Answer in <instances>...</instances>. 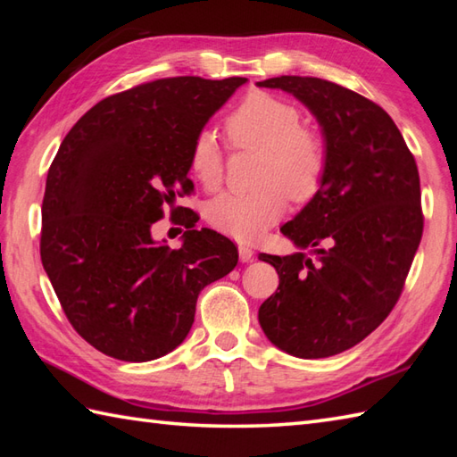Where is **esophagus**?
<instances>
[{"label": "esophagus", "instance_id": "esophagus-1", "mask_svg": "<svg viewBox=\"0 0 457 457\" xmlns=\"http://www.w3.org/2000/svg\"><path fill=\"white\" fill-rule=\"evenodd\" d=\"M237 249H239V261H241V263H251V261H253V257H255V251L251 249L249 245L241 244Z\"/></svg>", "mask_w": 457, "mask_h": 457}]
</instances>
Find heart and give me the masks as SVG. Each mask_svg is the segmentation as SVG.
Segmentation results:
<instances>
[{
	"label": "heart",
	"mask_w": 457,
	"mask_h": 457,
	"mask_svg": "<svg viewBox=\"0 0 457 457\" xmlns=\"http://www.w3.org/2000/svg\"><path fill=\"white\" fill-rule=\"evenodd\" d=\"M226 133L236 149L261 153V161L255 192L220 194L206 204V220L220 234L239 241L255 239L283 216L287 196L304 204L322 188L326 145L303 125L295 104L269 92H251L228 115ZM188 167L206 190L220 187L223 154L212 131L194 137Z\"/></svg>",
	"instance_id": "b5f03b06"
}]
</instances>
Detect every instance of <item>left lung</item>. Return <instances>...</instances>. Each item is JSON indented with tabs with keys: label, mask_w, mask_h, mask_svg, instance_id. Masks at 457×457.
<instances>
[{
	"label": "left lung",
	"mask_w": 457,
	"mask_h": 457,
	"mask_svg": "<svg viewBox=\"0 0 457 457\" xmlns=\"http://www.w3.org/2000/svg\"><path fill=\"white\" fill-rule=\"evenodd\" d=\"M257 86L304 104L328 154L322 188L280 228L296 253H259L278 275L259 324L270 344L295 357L342 353L371 334L401 296L424 226L419 169L391 115L363 96L310 76Z\"/></svg>",
	"instance_id": "8db88e82"
}]
</instances>
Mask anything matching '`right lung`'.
Masks as SVG:
<instances>
[{
	"instance_id": "add662e5",
	"label": "right lung",
	"mask_w": 457,
	"mask_h": 457,
	"mask_svg": "<svg viewBox=\"0 0 457 457\" xmlns=\"http://www.w3.org/2000/svg\"><path fill=\"white\" fill-rule=\"evenodd\" d=\"M247 79L177 76L110 96L68 131L46 174L41 261L68 322L98 352L151 361L188 336L200 290L237 265V247L196 213L180 249L153 223L194 184L192 141Z\"/></svg>"
}]
</instances>
